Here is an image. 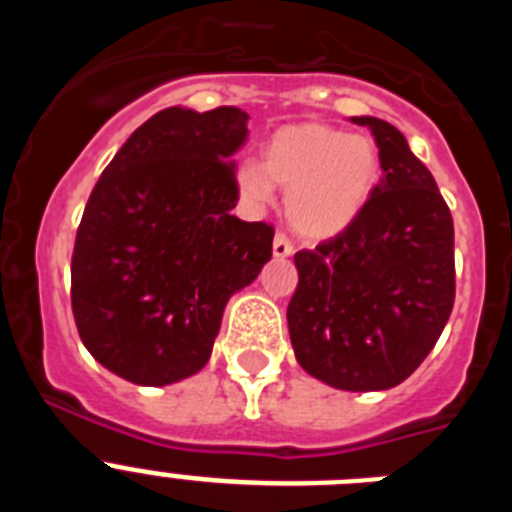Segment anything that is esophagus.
<instances>
[{"instance_id": "34e87169", "label": "esophagus", "mask_w": 512, "mask_h": 512, "mask_svg": "<svg viewBox=\"0 0 512 512\" xmlns=\"http://www.w3.org/2000/svg\"><path fill=\"white\" fill-rule=\"evenodd\" d=\"M271 253H274V259L282 261V259H289V256L295 253V248H292V243H289L287 235L277 233L274 235V246H271Z\"/></svg>"}]
</instances>
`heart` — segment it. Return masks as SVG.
<instances>
[{"label":"heart","mask_w":512,"mask_h":512,"mask_svg":"<svg viewBox=\"0 0 512 512\" xmlns=\"http://www.w3.org/2000/svg\"><path fill=\"white\" fill-rule=\"evenodd\" d=\"M382 179L379 148L366 135H348L318 122L284 125L264 143L259 161H243L235 187L251 207L287 189L284 212L305 238H336L364 215Z\"/></svg>","instance_id":"1"}]
</instances>
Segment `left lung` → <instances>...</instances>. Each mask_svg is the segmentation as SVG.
<instances>
[{
  "label": "left lung",
  "mask_w": 512,
  "mask_h": 512,
  "mask_svg": "<svg viewBox=\"0 0 512 512\" xmlns=\"http://www.w3.org/2000/svg\"><path fill=\"white\" fill-rule=\"evenodd\" d=\"M372 130L382 179L364 215L315 251L287 307L292 348L310 377L346 392L397 387L423 364L454 307V220L431 171L395 125Z\"/></svg>",
  "instance_id": "left-lung-1"
}]
</instances>
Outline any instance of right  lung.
Here are the masks:
<instances>
[{
	"label": "right lung",
	"mask_w": 512,
	"mask_h": 512,
	"mask_svg": "<svg viewBox=\"0 0 512 512\" xmlns=\"http://www.w3.org/2000/svg\"><path fill=\"white\" fill-rule=\"evenodd\" d=\"M238 107H169L102 171L71 259V307L89 354L117 377L164 387L210 361L230 297L271 259L274 228L230 215Z\"/></svg>",
	"instance_id": "add662e5"
}]
</instances>
